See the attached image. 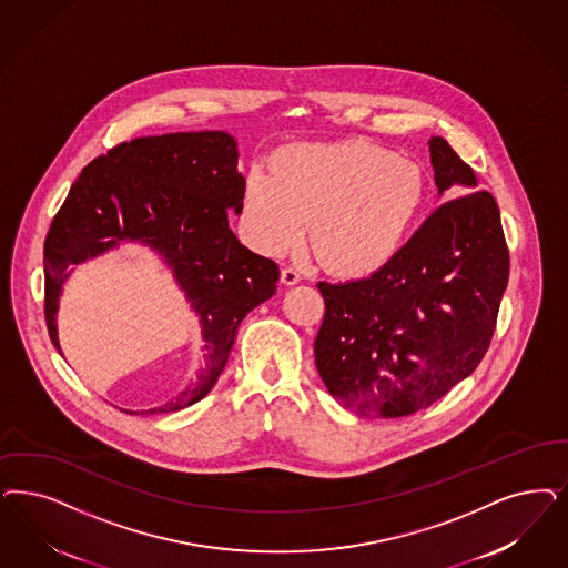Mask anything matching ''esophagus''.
<instances>
[{
  "mask_svg": "<svg viewBox=\"0 0 568 568\" xmlns=\"http://www.w3.org/2000/svg\"><path fill=\"white\" fill-rule=\"evenodd\" d=\"M281 283H285V285H295V283H300V273L292 268V266H285L283 271H281Z\"/></svg>",
  "mask_w": 568,
  "mask_h": 568,
  "instance_id": "1",
  "label": "esophagus"
}]
</instances>
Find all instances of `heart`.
I'll return each mask as SVG.
<instances>
[{
	"label": "heart",
	"instance_id": "b5f03b06",
	"mask_svg": "<svg viewBox=\"0 0 568 568\" xmlns=\"http://www.w3.org/2000/svg\"><path fill=\"white\" fill-rule=\"evenodd\" d=\"M422 168L369 140L276 149L243 178L241 224L257 252L285 254L311 220V250L332 273L363 276L403 247L426 201Z\"/></svg>",
	"mask_w": 568,
	"mask_h": 568
}]
</instances>
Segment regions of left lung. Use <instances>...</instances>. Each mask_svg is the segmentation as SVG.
<instances>
[{"mask_svg":"<svg viewBox=\"0 0 568 568\" xmlns=\"http://www.w3.org/2000/svg\"><path fill=\"white\" fill-rule=\"evenodd\" d=\"M440 203L386 266L316 287L314 361L333 398L365 417H405L466 379L489 351L509 252L499 207L445 138L430 140ZM470 191L468 194L467 191Z\"/></svg>","mask_w":568,"mask_h":568,"instance_id":"left-lung-1","label":"left lung"}]
</instances>
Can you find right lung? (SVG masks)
<instances>
[{
    "instance_id": "1",
    "label": "right lung",
    "mask_w": 568,
    "mask_h": 568,
    "mask_svg": "<svg viewBox=\"0 0 568 568\" xmlns=\"http://www.w3.org/2000/svg\"><path fill=\"white\" fill-rule=\"evenodd\" d=\"M235 138L180 132L134 138L88 163L73 182L43 243L45 325L60 353L57 313L71 266L140 241L172 266L201 318L203 365L170 403L130 415L180 412L214 388L236 329L276 290L278 266L254 254L229 229L241 212L243 176Z\"/></svg>"
}]
</instances>
